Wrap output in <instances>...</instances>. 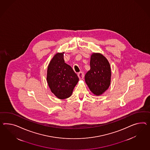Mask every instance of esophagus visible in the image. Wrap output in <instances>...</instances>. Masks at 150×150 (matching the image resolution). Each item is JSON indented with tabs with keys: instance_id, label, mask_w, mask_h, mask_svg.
<instances>
[{
	"instance_id": "34e87169",
	"label": "esophagus",
	"mask_w": 150,
	"mask_h": 150,
	"mask_svg": "<svg viewBox=\"0 0 150 150\" xmlns=\"http://www.w3.org/2000/svg\"><path fill=\"white\" fill-rule=\"evenodd\" d=\"M78 76L79 77V79H83V78L84 77V74L83 72H80L79 73H78Z\"/></svg>"
}]
</instances>
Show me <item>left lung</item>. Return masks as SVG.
<instances>
[{"label":"left lung","mask_w":150,"mask_h":150,"mask_svg":"<svg viewBox=\"0 0 150 150\" xmlns=\"http://www.w3.org/2000/svg\"><path fill=\"white\" fill-rule=\"evenodd\" d=\"M90 69L86 73L85 80L90 91L96 96L105 92L111 81L109 62L100 53H93L90 59Z\"/></svg>","instance_id":"1"}]
</instances>
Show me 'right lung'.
I'll return each instance as SVG.
<instances>
[{"label": "right lung", "mask_w": 150, "mask_h": 150, "mask_svg": "<svg viewBox=\"0 0 150 150\" xmlns=\"http://www.w3.org/2000/svg\"><path fill=\"white\" fill-rule=\"evenodd\" d=\"M47 81L50 90L59 99L71 96L79 78L70 66L66 64L64 53H58L51 60L47 69Z\"/></svg>", "instance_id": "right-lung-1"}]
</instances>
